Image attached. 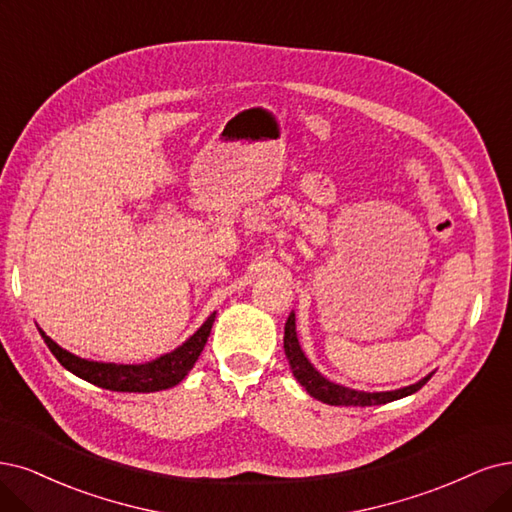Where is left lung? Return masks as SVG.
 I'll return each mask as SVG.
<instances>
[{
    "label": "left lung",
    "mask_w": 512,
    "mask_h": 512,
    "mask_svg": "<svg viewBox=\"0 0 512 512\" xmlns=\"http://www.w3.org/2000/svg\"><path fill=\"white\" fill-rule=\"evenodd\" d=\"M285 354L289 358V365H291L295 380L308 390L310 396H314V399L323 401L327 405H342V407L384 405V403L399 401V399H403V396L418 392L432 377V373H430L418 384H411V386L390 390V392H363V390H352L346 386L333 384L327 380V377H323L314 369V365L306 358L304 350H301L297 331H295V314L293 312L287 318V325H285Z\"/></svg>",
    "instance_id": "left-lung-1"
}]
</instances>
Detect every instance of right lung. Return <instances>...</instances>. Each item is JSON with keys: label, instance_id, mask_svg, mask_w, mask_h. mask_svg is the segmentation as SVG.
I'll list each match as a JSON object with an SVG mask.
<instances>
[{"label": "right lung", "instance_id": "add662e5", "mask_svg": "<svg viewBox=\"0 0 512 512\" xmlns=\"http://www.w3.org/2000/svg\"><path fill=\"white\" fill-rule=\"evenodd\" d=\"M213 323H215V312L206 318V323L192 337H189L185 344H181L173 352L156 358V361L143 363V365H116V363L86 361V358L75 356L56 342H52L42 329H40V335L44 337L50 352L56 356V361H59L73 375L82 377V380L94 386L113 390V392H158V390L177 386L183 377L192 371L200 352L204 350L208 335H211Z\"/></svg>", "mask_w": 512, "mask_h": 512}]
</instances>
